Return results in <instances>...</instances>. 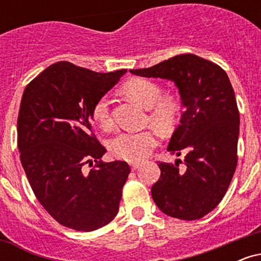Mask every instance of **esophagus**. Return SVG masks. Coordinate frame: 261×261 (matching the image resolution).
<instances>
[{
    "instance_id": "esophagus-1",
    "label": "esophagus",
    "mask_w": 261,
    "mask_h": 261,
    "mask_svg": "<svg viewBox=\"0 0 261 261\" xmlns=\"http://www.w3.org/2000/svg\"><path fill=\"white\" fill-rule=\"evenodd\" d=\"M140 167H141V164H140V163H133V164H131V169H133V170L139 169Z\"/></svg>"
}]
</instances>
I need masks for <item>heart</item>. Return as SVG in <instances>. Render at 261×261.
<instances>
[{"mask_svg":"<svg viewBox=\"0 0 261 261\" xmlns=\"http://www.w3.org/2000/svg\"><path fill=\"white\" fill-rule=\"evenodd\" d=\"M124 92L134 100L148 108V120L154 126L167 130L174 124L179 106L173 97H162V89L157 83L146 79L128 81ZM92 118L104 130L113 127L110 100L107 95L100 97L92 108ZM158 137L153 131L121 133L109 142V149L114 157L127 162H140L147 158L157 146Z\"/></svg>","mask_w":261,"mask_h":261,"instance_id":"b5f03b06","label":"heart"}]
</instances>
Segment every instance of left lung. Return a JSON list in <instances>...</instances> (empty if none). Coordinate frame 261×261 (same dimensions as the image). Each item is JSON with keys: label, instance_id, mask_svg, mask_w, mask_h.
<instances>
[{"label": "left lung", "instance_id": "1", "mask_svg": "<svg viewBox=\"0 0 261 261\" xmlns=\"http://www.w3.org/2000/svg\"><path fill=\"white\" fill-rule=\"evenodd\" d=\"M142 77L170 80L178 87L180 125L168 151L184 155V168L158 162L161 176L152 187L155 205L179 220H199L211 212L228 189L238 154L239 110L222 67L194 54H181L148 68L131 70Z\"/></svg>", "mask_w": 261, "mask_h": 261}]
</instances>
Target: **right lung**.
Instances as JSON below:
<instances>
[{"label":"right lung","instance_id":"obj_1","mask_svg":"<svg viewBox=\"0 0 261 261\" xmlns=\"http://www.w3.org/2000/svg\"><path fill=\"white\" fill-rule=\"evenodd\" d=\"M126 70L99 73L56 62L23 92L17 145L38 201L62 226L91 232L114 220L131 169L106 163L107 149L92 131V108ZM88 164L93 168L86 172Z\"/></svg>","mask_w":261,"mask_h":261}]
</instances>
